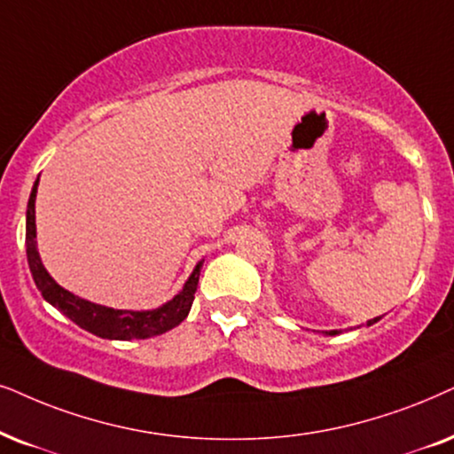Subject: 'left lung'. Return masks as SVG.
Returning a JSON list of instances; mask_svg holds the SVG:
<instances>
[{"label": "left lung", "mask_w": 454, "mask_h": 454, "mask_svg": "<svg viewBox=\"0 0 454 454\" xmlns=\"http://www.w3.org/2000/svg\"><path fill=\"white\" fill-rule=\"evenodd\" d=\"M378 321H380V317H375V319L369 321V325H371V323H378ZM338 333H342V332H340V329H332V332H325V335H338Z\"/></svg>", "instance_id": "obj_1"}]
</instances>
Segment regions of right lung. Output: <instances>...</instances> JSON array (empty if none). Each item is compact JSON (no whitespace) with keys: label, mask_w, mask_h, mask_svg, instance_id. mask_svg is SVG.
<instances>
[{"label":"right lung","mask_w":454,"mask_h":454,"mask_svg":"<svg viewBox=\"0 0 454 454\" xmlns=\"http://www.w3.org/2000/svg\"><path fill=\"white\" fill-rule=\"evenodd\" d=\"M37 185L39 179L35 181L31 198H28L27 206V261L31 267L35 286L41 292L47 302L56 306L62 315H67L70 321L76 323L79 327L87 329L93 335L108 340H145L160 335L168 329L179 325L190 313L193 294H196L198 279H200V269L202 262L200 261L190 275V279L185 281L184 290L173 300H168L167 304L158 306L154 310H121V309H110V306L93 304L90 300H83L68 290H64L62 286H58L54 278L47 273L43 262H41L39 252H37V227H35V198H37Z\"/></svg>","instance_id":"add662e5"}]
</instances>
